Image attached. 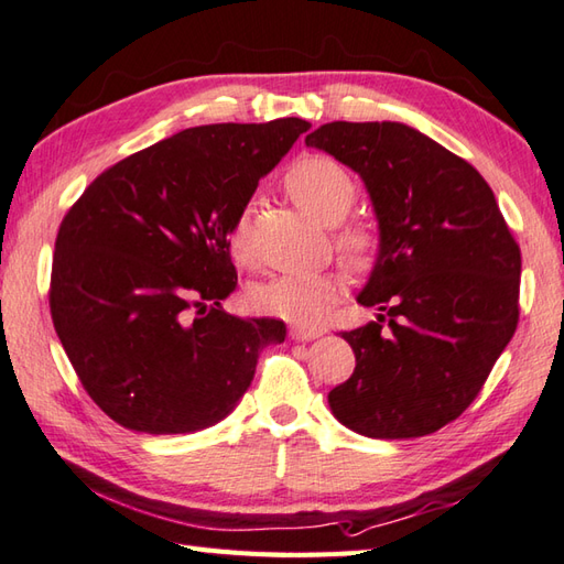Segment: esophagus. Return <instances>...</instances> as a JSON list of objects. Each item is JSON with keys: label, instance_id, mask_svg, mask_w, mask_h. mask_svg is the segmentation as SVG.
Segmentation results:
<instances>
[{"label": "esophagus", "instance_id": "1", "mask_svg": "<svg viewBox=\"0 0 564 564\" xmlns=\"http://www.w3.org/2000/svg\"><path fill=\"white\" fill-rule=\"evenodd\" d=\"M292 340H314L318 336H324V328H304V326H292L290 328Z\"/></svg>", "mask_w": 564, "mask_h": 564}]
</instances>
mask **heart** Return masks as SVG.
<instances>
[{"label":"heart","mask_w":564,"mask_h":564,"mask_svg":"<svg viewBox=\"0 0 564 564\" xmlns=\"http://www.w3.org/2000/svg\"><path fill=\"white\" fill-rule=\"evenodd\" d=\"M284 189L306 214L324 224H338L348 216L358 187L350 172L328 155H302L284 172ZM336 246L355 268H370L382 248L379 231L370 224L352 221L336 231ZM228 248L243 265L252 262L248 214H240L231 231ZM346 278L338 270L284 272L258 284L250 299L262 314L292 321L296 326H318L330 312V304L343 294Z\"/></svg>","instance_id":"obj_1"}]
</instances>
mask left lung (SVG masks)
<instances>
[{
    "instance_id": "left-lung-1",
    "label": "left lung",
    "mask_w": 564,
    "mask_h": 564,
    "mask_svg": "<svg viewBox=\"0 0 564 564\" xmlns=\"http://www.w3.org/2000/svg\"><path fill=\"white\" fill-rule=\"evenodd\" d=\"M362 177L379 224L362 306L377 321L343 338L350 379L333 416L367 438H419L455 421L519 326L521 248L485 177L397 121H333L306 135Z\"/></svg>"
}]
</instances>
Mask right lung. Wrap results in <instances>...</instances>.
I'll list each match as a JSON object with an SVG mask.
<instances>
[{"label":"right lung","instance_id":"obj_1","mask_svg":"<svg viewBox=\"0 0 564 564\" xmlns=\"http://www.w3.org/2000/svg\"><path fill=\"white\" fill-rule=\"evenodd\" d=\"M304 119L194 126L101 172L55 238L51 316L85 392L119 426L194 433L226 419L282 343L274 318L221 302L228 231Z\"/></svg>","mask_w":564,"mask_h":564}]
</instances>
